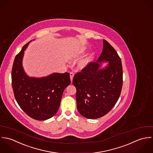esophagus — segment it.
Wrapping results in <instances>:
<instances>
[{
    "mask_svg": "<svg viewBox=\"0 0 153 153\" xmlns=\"http://www.w3.org/2000/svg\"><path fill=\"white\" fill-rule=\"evenodd\" d=\"M70 80L72 82V80H73V76H74V73L73 72H70Z\"/></svg>",
    "mask_w": 153,
    "mask_h": 153,
    "instance_id": "34e87169",
    "label": "esophagus"
}]
</instances>
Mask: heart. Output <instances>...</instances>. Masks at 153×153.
<instances>
[{
  "instance_id": "b5f03b06",
  "label": "heart",
  "mask_w": 153,
  "mask_h": 153,
  "mask_svg": "<svg viewBox=\"0 0 153 153\" xmlns=\"http://www.w3.org/2000/svg\"><path fill=\"white\" fill-rule=\"evenodd\" d=\"M86 64H87V62H86V61H83V62H82L80 63V66H81V67H84Z\"/></svg>"
}]
</instances>
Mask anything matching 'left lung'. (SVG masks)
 Here are the masks:
<instances>
[{
  "mask_svg": "<svg viewBox=\"0 0 153 153\" xmlns=\"http://www.w3.org/2000/svg\"><path fill=\"white\" fill-rule=\"evenodd\" d=\"M102 52L96 62H90L73 77L76 88L77 108L89 119L107 114L117 102L122 90L123 71L121 60L114 48L103 39ZM109 61L105 69H99V62Z\"/></svg>",
  "mask_w": 153,
  "mask_h": 153,
  "instance_id": "8db88e82",
  "label": "left lung"
}]
</instances>
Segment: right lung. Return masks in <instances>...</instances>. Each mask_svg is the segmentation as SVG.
<instances>
[{
  "label": "right lung",
  "mask_w": 153,
  "mask_h": 153,
  "mask_svg": "<svg viewBox=\"0 0 153 153\" xmlns=\"http://www.w3.org/2000/svg\"><path fill=\"white\" fill-rule=\"evenodd\" d=\"M29 42L15 58L12 85L15 99L24 112L34 120L44 121L57 113L64 90L71 83L70 74L53 73L40 79L27 76L22 68V60Z\"/></svg>",
  "instance_id": "add662e5"
}]
</instances>
